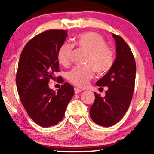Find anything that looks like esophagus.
<instances>
[{"mask_svg":"<svg viewBox=\"0 0 154 154\" xmlns=\"http://www.w3.org/2000/svg\"><path fill=\"white\" fill-rule=\"evenodd\" d=\"M82 91V90L79 89V88H75V94H77V93H81V92Z\"/></svg>","mask_w":154,"mask_h":154,"instance_id":"1","label":"esophagus"}]
</instances>
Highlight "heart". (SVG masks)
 Segmentation results:
<instances>
[{
	"label": "heart",
	"instance_id": "obj_1",
	"mask_svg": "<svg viewBox=\"0 0 154 154\" xmlns=\"http://www.w3.org/2000/svg\"><path fill=\"white\" fill-rule=\"evenodd\" d=\"M75 44L79 48L87 51L85 63L83 66L75 67L69 72L68 79L72 84L79 88H85L94 76L95 70L98 74L107 72L114 62V53L106 45L103 37L95 32H85L79 35ZM72 46L64 43L58 52V60L63 66L70 63Z\"/></svg>",
	"mask_w": 154,
	"mask_h": 154
}]
</instances>
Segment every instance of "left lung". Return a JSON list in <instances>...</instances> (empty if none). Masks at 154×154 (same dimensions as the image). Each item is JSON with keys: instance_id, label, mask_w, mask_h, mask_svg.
Here are the masks:
<instances>
[{"instance_id": "left-lung-1", "label": "left lung", "mask_w": 154, "mask_h": 154, "mask_svg": "<svg viewBox=\"0 0 154 154\" xmlns=\"http://www.w3.org/2000/svg\"><path fill=\"white\" fill-rule=\"evenodd\" d=\"M116 56L109 72L96 82L106 86L104 98L94 93L95 101L90 109L91 119L97 125L110 127L117 123L128 111L133 95L136 65L131 49L121 37L112 34Z\"/></svg>"}]
</instances>
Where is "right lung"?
<instances>
[{
    "instance_id": "1",
    "label": "right lung",
    "mask_w": 154,
    "mask_h": 154,
    "mask_svg": "<svg viewBox=\"0 0 154 154\" xmlns=\"http://www.w3.org/2000/svg\"><path fill=\"white\" fill-rule=\"evenodd\" d=\"M67 36L64 30L43 32L26 43L19 59L16 83L21 101L29 117L43 128L61 121L75 94L69 83H63L57 92L48 86L59 71L58 52Z\"/></svg>"
}]
</instances>
